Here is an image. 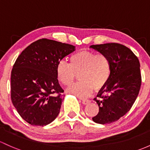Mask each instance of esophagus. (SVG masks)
Instances as JSON below:
<instances>
[{"label":"esophagus","mask_w":150,"mask_h":150,"mask_svg":"<svg viewBox=\"0 0 150 150\" xmlns=\"http://www.w3.org/2000/svg\"><path fill=\"white\" fill-rule=\"evenodd\" d=\"M90 102H91L90 101V100H87V99H82V103L85 104V105H86V104L89 103Z\"/></svg>","instance_id":"34e87169"}]
</instances>
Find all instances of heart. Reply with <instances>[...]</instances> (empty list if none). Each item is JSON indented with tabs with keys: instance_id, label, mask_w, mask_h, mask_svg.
Segmentation results:
<instances>
[{
	"instance_id": "heart-1",
	"label": "heart",
	"mask_w": 150,
	"mask_h": 150,
	"mask_svg": "<svg viewBox=\"0 0 150 150\" xmlns=\"http://www.w3.org/2000/svg\"><path fill=\"white\" fill-rule=\"evenodd\" d=\"M111 62L103 54H96L82 50L71 54L70 62H58L56 75L58 80L64 86H70L77 75L80 81L67 90L68 93L79 97H86L93 90L98 91L109 81L111 75Z\"/></svg>"
}]
</instances>
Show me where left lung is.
I'll return each instance as SVG.
<instances>
[{"instance_id": "1", "label": "left lung", "mask_w": 150, "mask_h": 150, "mask_svg": "<svg viewBox=\"0 0 150 150\" xmlns=\"http://www.w3.org/2000/svg\"><path fill=\"white\" fill-rule=\"evenodd\" d=\"M90 47L106 55L111 62L109 81L94 98L99 111L93 117L98 124H111L128 112L137 98L142 83L139 61L130 49L119 43Z\"/></svg>"}]
</instances>
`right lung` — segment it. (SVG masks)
<instances>
[{
  "label": "right lung",
  "mask_w": 150,
  "mask_h": 150,
  "mask_svg": "<svg viewBox=\"0 0 150 150\" xmlns=\"http://www.w3.org/2000/svg\"><path fill=\"white\" fill-rule=\"evenodd\" d=\"M75 50L69 44L41 39L16 60L11 76V101L31 125L46 126L59 114L64 90L57 78V65Z\"/></svg>",
  "instance_id": "obj_1"
}]
</instances>
